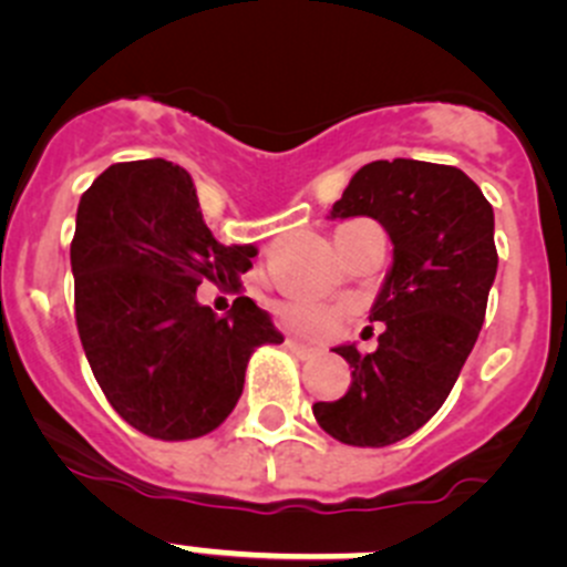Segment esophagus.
Here are the masks:
<instances>
[{
  "label": "esophagus",
  "mask_w": 567,
  "mask_h": 567,
  "mask_svg": "<svg viewBox=\"0 0 567 567\" xmlns=\"http://www.w3.org/2000/svg\"><path fill=\"white\" fill-rule=\"evenodd\" d=\"M286 350L289 352H295L297 358H311V355H317V347H308V344H302V341H297V339H286Z\"/></svg>",
  "instance_id": "1"
}]
</instances>
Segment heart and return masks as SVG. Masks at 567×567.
<instances>
[{
	"label": "heart",
	"mask_w": 567,
	"mask_h": 567,
	"mask_svg": "<svg viewBox=\"0 0 567 567\" xmlns=\"http://www.w3.org/2000/svg\"><path fill=\"white\" fill-rule=\"evenodd\" d=\"M278 317L286 328L308 339H328L339 330L341 319L347 317V306H328V302H313L306 297L278 302Z\"/></svg>",
	"instance_id": "heart-1"
}]
</instances>
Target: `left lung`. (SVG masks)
Segmentation results:
<instances>
[{
	"label": "left lung",
	"mask_w": 567,
	"mask_h": 567,
	"mask_svg": "<svg viewBox=\"0 0 567 567\" xmlns=\"http://www.w3.org/2000/svg\"><path fill=\"white\" fill-rule=\"evenodd\" d=\"M333 217H374L394 243V265L369 319L378 350L336 347L352 380L313 419L350 446H391L439 413L485 322L496 278L493 206L452 165L378 159L333 204Z\"/></svg>",
	"instance_id": "obj_1"
}]
</instances>
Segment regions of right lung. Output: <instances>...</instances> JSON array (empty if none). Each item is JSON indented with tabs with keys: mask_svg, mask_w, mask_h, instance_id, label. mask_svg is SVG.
Here are the masks:
<instances>
[{
	"mask_svg": "<svg viewBox=\"0 0 567 567\" xmlns=\"http://www.w3.org/2000/svg\"><path fill=\"white\" fill-rule=\"evenodd\" d=\"M254 245H220L193 178L165 159L117 162L85 189L71 239L74 317L95 383L148 439L189 441L228 419L245 369L284 336L250 297L228 317L195 289L239 291Z\"/></svg>",
	"mask_w": 567,
	"mask_h": 567,
	"instance_id": "obj_1",
	"label": "right lung"
}]
</instances>
